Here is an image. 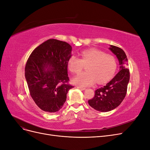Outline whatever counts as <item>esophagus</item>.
Instances as JSON below:
<instances>
[{"mask_svg":"<svg viewBox=\"0 0 150 150\" xmlns=\"http://www.w3.org/2000/svg\"><path fill=\"white\" fill-rule=\"evenodd\" d=\"M77 88H78V89H79L80 90H82V91H83V90H85V88H83V87H81V86H77Z\"/></svg>","mask_w":150,"mask_h":150,"instance_id":"obj_1","label":"esophagus"}]
</instances>
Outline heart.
Masks as SVG:
<instances>
[{"label":"heart","instance_id":"obj_1","mask_svg":"<svg viewBox=\"0 0 150 150\" xmlns=\"http://www.w3.org/2000/svg\"><path fill=\"white\" fill-rule=\"evenodd\" d=\"M80 59L72 56L68 61V68L72 73H78L86 65V71L81 72L72 79L73 83L81 87L95 83H103L114 75L117 63L115 58L98 49H89L80 54Z\"/></svg>","mask_w":150,"mask_h":150}]
</instances>
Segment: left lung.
I'll list each match as a JSON object with an SVG mask.
<instances>
[{
	"label": "left lung",
	"instance_id": "8db88e82",
	"mask_svg": "<svg viewBox=\"0 0 150 150\" xmlns=\"http://www.w3.org/2000/svg\"><path fill=\"white\" fill-rule=\"evenodd\" d=\"M109 49L116 56L119 61L120 71L106 86L95 91L94 97L88 103L94 110L108 112L114 110L123 101L129 81V71L127 69L128 59L122 49L110 45Z\"/></svg>",
	"mask_w": 150,
	"mask_h": 150
}]
</instances>
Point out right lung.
Listing matches in <instances>:
<instances>
[{"label": "right lung", "mask_w": 150, "mask_h": 150, "mask_svg": "<svg viewBox=\"0 0 150 150\" xmlns=\"http://www.w3.org/2000/svg\"><path fill=\"white\" fill-rule=\"evenodd\" d=\"M72 47L54 39L36 47L25 67V77L30 94L42 110L55 112L62 108L67 94L73 86L67 84V64Z\"/></svg>", "instance_id": "obj_1"}]
</instances>
